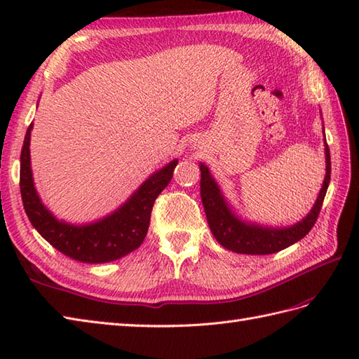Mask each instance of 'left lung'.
I'll list each match as a JSON object with an SVG mask.
<instances>
[{"instance_id": "obj_1", "label": "left lung", "mask_w": 359, "mask_h": 359, "mask_svg": "<svg viewBox=\"0 0 359 359\" xmlns=\"http://www.w3.org/2000/svg\"><path fill=\"white\" fill-rule=\"evenodd\" d=\"M324 129V128H323ZM325 177L309 215L290 226H269L243 220L233 211L207 165L201 163V197L210 230L224 248L241 255H271L293 245L313 228L330 184V151L324 135Z\"/></svg>"}]
</instances>
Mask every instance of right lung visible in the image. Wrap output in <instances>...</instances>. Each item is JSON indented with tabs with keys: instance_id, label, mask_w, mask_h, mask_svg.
Instances as JSON below:
<instances>
[{
	"instance_id": "right-lung-1",
	"label": "right lung",
	"mask_w": 359,
	"mask_h": 359,
	"mask_svg": "<svg viewBox=\"0 0 359 359\" xmlns=\"http://www.w3.org/2000/svg\"><path fill=\"white\" fill-rule=\"evenodd\" d=\"M32 128L34 123H30L21 149L20 189L26 215L35 230L60 253L85 264L112 262L139 248L148 233L152 205L171 182L179 160L151 174L111 215L90 224H67L44 207L35 189L29 149Z\"/></svg>"
}]
</instances>
